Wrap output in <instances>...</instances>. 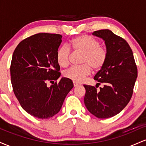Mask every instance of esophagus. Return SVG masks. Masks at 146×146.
<instances>
[{
	"label": "esophagus",
	"mask_w": 146,
	"mask_h": 146,
	"mask_svg": "<svg viewBox=\"0 0 146 146\" xmlns=\"http://www.w3.org/2000/svg\"><path fill=\"white\" fill-rule=\"evenodd\" d=\"M79 85H80V84L78 82H73V86H74V87L78 86H79Z\"/></svg>",
	"instance_id": "esophagus-1"
}]
</instances>
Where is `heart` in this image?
<instances>
[{"mask_svg":"<svg viewBox=\"0 0 146 146\" xmlns=\"http://www.w3.org/2000/svg\"><path fill=\"white\" fill-rule=\"evenodd\" d=\"M69 47L75 52L83 53L80 66H73L64 72V76L74 82L83 81L90 74L91 69L98 71L103 67L108 57V51L100 46V41L88 35H82L73 38L69 43ZM71 49L64 45L57 51L56 59L62 67H66L69 64Z\"/></svg>","mask_w":146,"mask_h":146,"instance_id":"b5f03b06","label":"heart"}]
</instances>
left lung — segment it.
<instances>
[{
  "instance_id": "8db88e82",
  "label": "left lung",
  "mask_w": 146,
  "mask_h": 146,
  "mask_svg": "<svg viewBox=\"0 0 146 146\" xmlns=\"http://www.w3.org/2000/svg\"><path fill=\"white\" fill-rule=\"evenodd\" d=\"M93 36L105 41L108 57L94 80L104 86L84 85L85 106L90 113L100 119L110 118L119 113L130 102L137 78L133 53L126 41L109 29L95 31Z\"/></svg>"
}]
</instances>
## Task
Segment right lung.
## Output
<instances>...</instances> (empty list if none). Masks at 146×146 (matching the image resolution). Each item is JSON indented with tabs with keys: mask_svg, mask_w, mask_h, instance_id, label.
<instances>
[{
	"mask_svg": "<svg viewBox=\"0 0 146 146\" xmlns=\"http://www.w3.org/2000/svg\"><path fill=\"white\" fill-rule=\"evenodd\" d=\"M62 36L40 33L25 38L15 48L10 66L13 90L22 108L39 119H48L60 111L73 87L72 80L62 78L57 51ZM54 81H56V83ZM48 81L54 84L46 86Z\"/></svg>",
	"mask_w": 146,
	"mask_h": 146,
	"instance_id": "obj_1",
	"label": "right lung"
}]
</instances>
